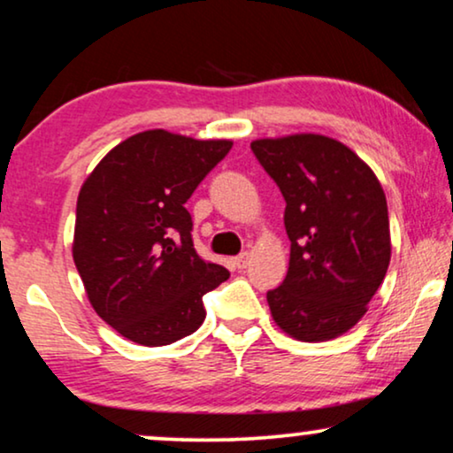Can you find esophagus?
Instances as JSON below:
<instances>
[{"instance_id":"1","label":"esophagus","mask_w":453,"mask_h":453,"mask_svg":"<svg viewBox=\"0 0 453 453\" xmlns=\"http://www.w3.org/2000/svg\"><path fill=\"white\" fill-rule=\"evenodd\" d=\"M233 264H234V266H237L239 270L248 268V264H250V254H248V251H243V254H241V256H237V257H234V260H233Z\"/></svg>"}]
</instances>
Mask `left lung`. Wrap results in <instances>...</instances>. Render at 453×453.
Here are the masks:
<instances>
[{
  "label": "left lung",
  "mask_w": 453,
  "mask_h": 453,
  "mask_svg": "<svg viewBox=\"0 0 453 453\" xmlns=\"http://www.w3.org/2000/svg\"><path fill=\"white\" fill-rule=\"evenodd\" d=\"M285 197L291 241L270 314L297 342L348 333L366 314L391 260L389 214L377 174L342 141L316 133L251 141Z\"/></svg>",
  "instance_id": "8db88e82"
}]
</instances>
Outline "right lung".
I'll return each instance as SVG.
<instances>
[{
    "label": "right lung",
    "instance_id": "add662e5",
    "mask_svg": "<svg viewBox=\"0 0 453 453\" xmlns=\"http://www.w3.org/2000/svg\"><path fill=\"white\" fill-rule=\"evenodd\" d=\"M233 148L151 128L110 150L76 199L73 257L87 297L122 337L157 348L196 333L228 279L193 248L185 203Z\"/></svg>",
    "mask_w": 453,
    "mask_h": 453
}]
</instances>
